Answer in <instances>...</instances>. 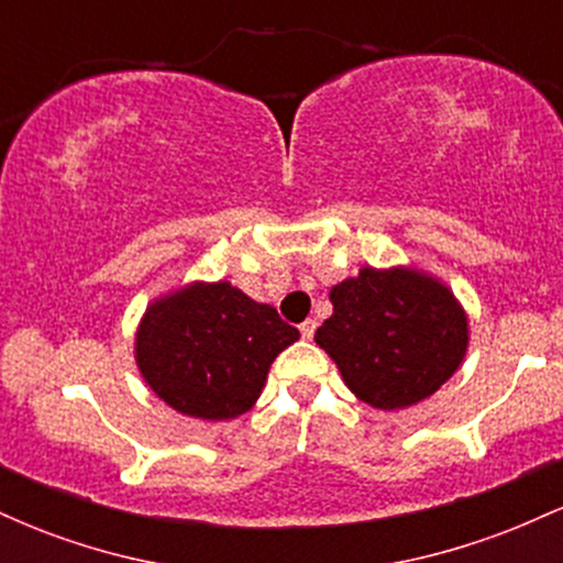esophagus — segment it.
I'll return each instance as SVG.
<instances>
[{
	"mask_svg": "<svg viewBox=\"0 0 563 563\" xmlns=\"http://www.w3.org/2000/svg\"><path fill=\"white\" fill-rule=\"evenodd\" d=\"M314 328H318V322H314V320H303L301 322V325H299V331H301V339H312V335H314Z\"/></svg>",
	"mask_w": 563,
	"mask_h": 563,
	"instance_id": "obj_1",
	"label": "esophagus"
}]
</instances>
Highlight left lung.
<instances>
[{
    "label": "left lung",
    "instance_id": "1",
    "mask_svg": "<svg viewBox=\"0 0 563 563\" xmlns=\"http://www.w3.org/2000/svg\"><path fill=\"white\" fill-rule=\"evenodd\" d=\"M331 303L333 314L314 341L331 354L349 389L380 410L421 402L466 354V314L434 277L365 267L331 290Z\"/></svg>",
    "mask_w": 563,
    "mask_h": 563
}]
</instances>
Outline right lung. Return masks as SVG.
I'll list each match as a JSON object with an SVG mask.
<instances>
[{"mask_svg":"<svg viewBox=\"0 0 563 563\" xmlns=\"http://www.w3.org/2000/svg\"><path fill=\"white\" fill-rule=\"evenodd\" d=\"M299 331L230 283L190 286L153 303L137 333V365L174 410L224 421L260 399L269 365Z\"/></svg>","mask_w":563,"mask_h":563,"instance_id":"1","label":"right lung"}]
</instances>
